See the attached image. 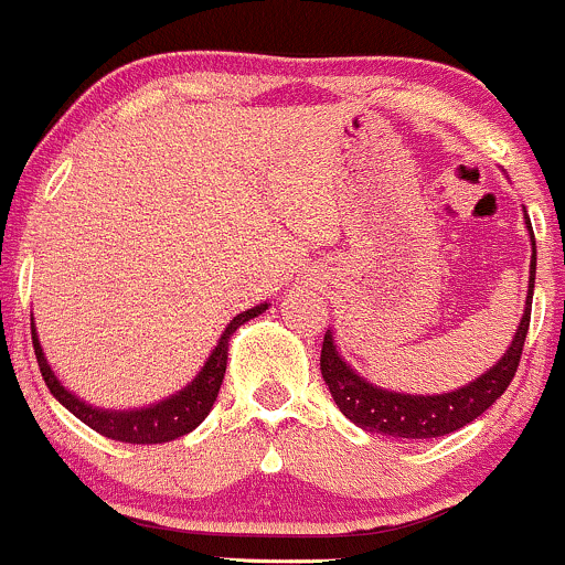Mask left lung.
Instances as JSON below:
<instances>
[{
	"mask_svg": "<svg viewBox=\"0 0 565 565\" xmlns=\"http://www.w3.org/2000/svg\"><path fill=\"white\" fill-rule=\"evenodd\" d=\"M525 226L527 234H531L533 256L523 318H520L512 344L501 355V361L493 363L488 372L479 374L469 385L450 393H436V396H412V393L382 391V387L366 382L361 374H355L348 366V361L339 355L337 344H333V333L326 331L323 350H320V372H323V380L329 385L339 412L348 420H353L363 430H372V434L382 436H396V439H434V436H445L463 428L466 423L477 420L488 406L495 404V398L507 391L514 372H518L525 333L527 326H531L533 282H536V242H533V228L527 212Z\"/></svg>",
	"mask_w": 565,
	"mask_h": 565,
	"instance_id": "obj_1",
	"label": "left lung"
}]
</instances>
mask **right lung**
Masks as SVG:
<instances>
[{
  "label": "right lung",
  "instance_id": "add662e5",
  "mask_svg": "<svg viewBox=\"0 0 565 565\" xmlns=\"http://www.w3.org/2000/svg\"><path fill=\"white\" fill-rule=\"evenodd\" d=\"M269 305H258L253 309L239 312L232 323L226 326V331L217 339L215 350H212L207 363L202 366V372L188 382L183 391H178L174 396L163 398L159 404L142 406V409H99V406H90L75 396L72 391L58 382L53 374L51 363H47L45 353L40 348L38 331L32 323V344L34 355H38L42 380H45L47 391L58 398V404H64L77 420L86 423L88 428H94L96 434L107 436L115 441H129V445H161V441H172L178 436L191 434L204 417L210 415L212 404H215L217 391L223 385V374H226V361H228V342H232L234 331L239 326H245L247 320L258 318L260 312H266Z\"/></svg>",
  "mask_w": 565,
  "mask_h": 565
}]
</instances>
